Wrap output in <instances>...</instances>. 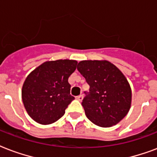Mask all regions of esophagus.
Here are the masks:
<instances>
[{
	"instance_id": "obj_1",
	"label": "esophagus",
	"mask_w": 157,
	"mask_h": 157,
	"mask_svg": "<svg viewBox=\"0 0 157 157\" xmlns=\"http://www.w3.org/2000/svg\"><path fill=\"white\" fill-rule=\"evenodd\" d=\"M82 98H83V96H82V94H81V95H79V96H78V97H76V99L79 101H82Z\"/></svg>"
}]
</instances>
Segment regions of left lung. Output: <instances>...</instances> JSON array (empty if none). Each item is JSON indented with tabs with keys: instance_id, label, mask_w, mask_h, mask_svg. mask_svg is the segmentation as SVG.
I'll use <instances>...</instances> for the list:
<instances>
[{
	"instance_id": "1",
	"label": "left lung",
	"mask_w": 157,
	"mask_h": 157,
	"mask_svg": "<svg viewBox=\"0 0 157 157\" xmlns=\"http://www.w3.org/2000/svg\"><path fill=\"white\" fill-rule=\"evenodd\" d=\"M77 69L90 86L82 102L87 119L103 128L117 124L132 102L130 85L124 74L108 60H82Z\"/></svg>"
}]
</instances>
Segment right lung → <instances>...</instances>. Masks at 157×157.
Instances as JSON below:
<instances>
[{
    "mask_svg": "<svg viewBox=\"0 0 157 157\" xmlns=\"http://www.w3.org/2000/svg\"><path fill=\"white\" fill-rule=\"evenodd\" d=\"M77 60L46 61L27 76L22 87L24 108L33 120L51 124L60 119L75 98L70 95L68 78L77 67Z\"/></svg>",
    "mask_w": 157,
    "mask_h": 157,
    "instance_id": "add662e5",
    "label": "right lung"
}]
</instances>
